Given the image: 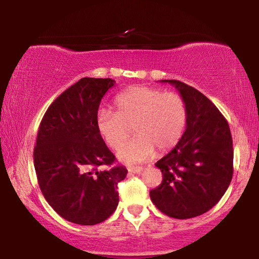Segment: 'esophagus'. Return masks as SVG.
I'll return each instance as SVG.
<instances>
[{
	"mask_svg": "<svg viewBox=\"0 0 259 259\" xmlns=\"http://www.w3.org/2000/svg\"><path fill=\"white\" fill-rule=\"evenodd\" d=\"M128 171L133 172V174H139V172L143 171V168H142V166H131V165H129L128 166Z\"/></svg>",
	"mask_w": 259,
	"mask_h": 259,
	"instance_id": "1",
	"label": "esophagus"
}]
</instances>
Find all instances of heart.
Segmentation results:
<instances>
[{"instance_id":"1","label":"heart","mask_w":259,"mask_h":259,"mask_svg":"<svg viewBox=\"0 0 259 259\" xmlns=\"http://www.w3.org/2000/svg\"><path fill=\"white\" fill-rule=\"evenodd\" d=\"M114 112H99L97 129L105 143L117 150L130 137L131 128L138 135L119 150L125 162H144L177 145L186 125L187 111L184 99L176 93H163L159 88L139 85L121 93L114 100Z\"/></svg>"}]
</instances>
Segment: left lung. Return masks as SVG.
<instances>
[{"label":"left lung","mask_w":259,"mask_h":259,"mask_svg":"<svg viewBox=\"0 0 259 259\" xmlns=\"http://www.w3.org/2000/svg\"><path fill=\"white\" fill-rule=\"evenodd\" d=\"M186 105V129L181 140L155 165L162 183L150 192L152 202L172 218L200 216L224 195L233 176V142L229 123L203 94L177 80Z\"/></svg>","instance_id":"8db88e82"}]
</instances>
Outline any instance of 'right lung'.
<instances>
[{
	"label": "right lung",
	"mask_w": 259,
	"mask_h": 259,
	"mask_svg": "<svg viewBox=\"0 0 259 259\" xmlns=\"http://www.w3.org/2000/svg\"><path fill=\"white\" fill-rule=\"evenodd\" d=\"M114 84L112 78H81L54 100L38 128V186L57 213L78 225L99 224L115 211L117 184L128 174L123 165L98 170L115 161L96 123L102 98Z\"/></svg>",
	"instance_id": "obj_1"
}]
</instances>
